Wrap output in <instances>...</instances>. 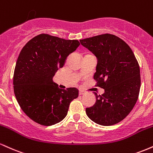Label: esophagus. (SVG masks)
<instances>
[{"mask_svg":"<svg viewBox=\"0 0 153 153\" xmlns=\"http://www.w3.org/2000/svg\"><path fill=\"white\" fill-rule=\"evenodd\" d=\"M85 94V91H82V90L79 91V95H82V94Z\"/></svg>","mask_w":153,"mask_h":153,"instance_id":"obj_1","label":"esophagus"}]
</instances>
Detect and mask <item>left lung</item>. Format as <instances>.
I'll return each mask as SVG.
<instances>
[{
	"instance_id": "left-lung-1",
	"label": "left lung",
	"mask_w": 153,
	"mask_h": 153,
	"mask_svg": "<svg viewBox=\"0 0 153 153\" xmlns=\"http://www.w3.org/2000/svg\"><path fill=\"white\" fill-rule=\"evenodd\" d=\"M98 59L94 79L104 89L85 112L93 122L103 126L120 122L134 108L140 94V65L129 45L114 34H103L80 40Z\"/></svg>"
}]
</instances>
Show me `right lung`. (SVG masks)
<instances>
[{
    "instance_id": "1",
    "label": "right lung",
    "mask_w": 153,
    "mask_h": 153,
    "mask_svg": "<svg viewBox=\"0 0 153 153\" xmlns=\"http://www.w3.org/2000/svg\"><path fill=\"white\" fill-rule=\"evenodd\" d=\"M79 45L78 40L41 34L21 51L13 73V91L23 111L37 124L50 126L61 122L70 103L78 98L76 88H59L52 78Z\"/></svg>"
}]
</instances>
